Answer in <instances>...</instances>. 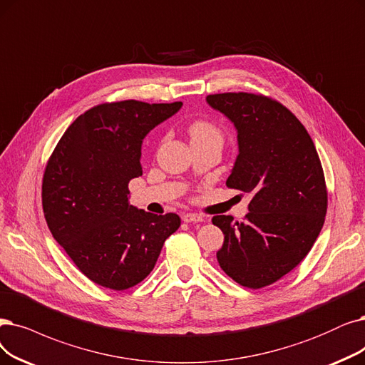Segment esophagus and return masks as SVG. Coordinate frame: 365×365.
<instances>
[{
    "mask_svg": "<svg viewBox=\"0 0 365 365\" xmlns=\"http://www.w3.org/2000/svg\"><path fill=\"white\" fill-rule=\"evenodd\" d=\"M182 220L185 223H199V222H203V217L197 215V214L187 212V214H182Z\"/></svg>",
    "mask_w": 365,
    "mask_h": 365,
    "instance_id": "obj_1",
    "label": "esophagus"
}]
</instances>
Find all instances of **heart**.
Masks as SVG:
<instances>
[{
    "mask_svg": "<svg viewBox=\"0 0 365 365\" xmlns=\"http://www.w3.org/2000/svg\"><path fill=\"white\" fill-rule=\"evenodd\" d=\"M188 136H190L192 143H197V142H218L222 143L223 140V133L222 130L218 128V125H215L214 123L203 120V118H197L193 120L187 127Z\"/></svg>",
    "mask_w": 365,
    "mask_h": 365,
    "instance_id": "obj_1",
    "label": "heart"
}]
</instances>
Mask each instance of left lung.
<instances>
[{"label":"left lung","instance_id":"1","mask_svg":"<svg viewBox=\"0 0 365 365\" xmlns=\"http://www.w3.org/2000/svg\"><path fill=\"white\" fill-rule=\"evenodd\" d=\"M238 130L240 154L229 188L250 193L244 222L214 215L225 233L220 268L238 284L262 289L309 255L325 223L328 190L307 130L280 101L256 93L207 97Z\"/></svg>","mask_w":365,"mask_h":365}]
</instances>
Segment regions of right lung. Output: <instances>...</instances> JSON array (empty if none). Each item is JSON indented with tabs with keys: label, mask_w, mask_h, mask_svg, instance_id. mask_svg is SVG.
<instances>
[{
	"label": "right lung",
	"mask_w": 365,
	"mask_h": 365,
	"mask_svg": "<svg viewBox=\"0 0 365 365\" xmlns=\"http://www.w3.org/2000/svg\"><path fill=\"white\" fill-rule=\"evenodd\" d=\"M181 106L138 100L97 105L68 125L48 160L41 182L48 227L100 286L125 290L140 283L181 225L177 214L155 215L128 202V182L142 175V139Z\"/></svg>",
	"instance_id": "right-lung-1"
}]
</instances>
